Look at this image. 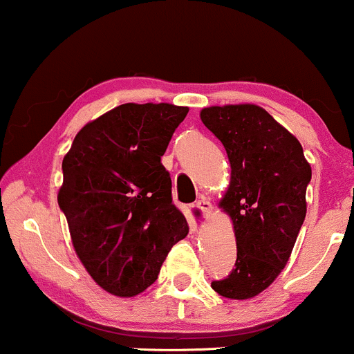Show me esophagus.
I'll list each match as a JSON object with an SVG mask.
<instances>
[{"mask_svg":"<svg viewBox=\"0 0 354 354\" xmlns=\"http://www.w3.org/2000/svg\"><path fill=\"white\" fill-rule=\"evenodd\" d=\"M196 208L201 211L203 216L208 218L211 214V211H213V205H211L209 200H206V198H201V200L196 201Z\"/></svg>","mask_w":354,"mask_h":354,"instance_id":"1","label":"esophagus"}]
</instances>
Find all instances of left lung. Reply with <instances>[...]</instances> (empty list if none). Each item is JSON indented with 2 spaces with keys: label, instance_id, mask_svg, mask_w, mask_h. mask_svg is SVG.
Here are the masks:
<instances>
[{
  "label": "left lung",
  "instance_id": "8db88e82",
  "mask_svg": "<svg viewBox=\"0 0 354 354\" xmlns=\"http://www.w3.org/2000/svg\"><path fill=\"white\" fill-rule=\"evenodd\" d=\"M200 116L228 154L231 181L219 206L238 248L234 270L211 288L230 299L253 298L290 259L306 216L311 166L299 141L256 104L209 106Z\"/></svg>",
  "mask_w": 354,
  "mask_h": 354
}]
</instances>
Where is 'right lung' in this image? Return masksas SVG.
Here are the masks:
<instances>
[{"label": "right lung", "instance_id": "add662e5", "mask_svg": "<svg viewBox=\"0 0 354 354\" xmlns=\"http://www.w3.org/2000/svg\"><path fill=\"white\" fill-rule=\"evenodd\" d=\"M188 115L169 103H126L89 121L63 158L58 205L76 254L108 293L129 298L158 279L188 223L161 165Z\"/></svg>", "mask_w": 354, "mask_h": 354}]
</instances>
